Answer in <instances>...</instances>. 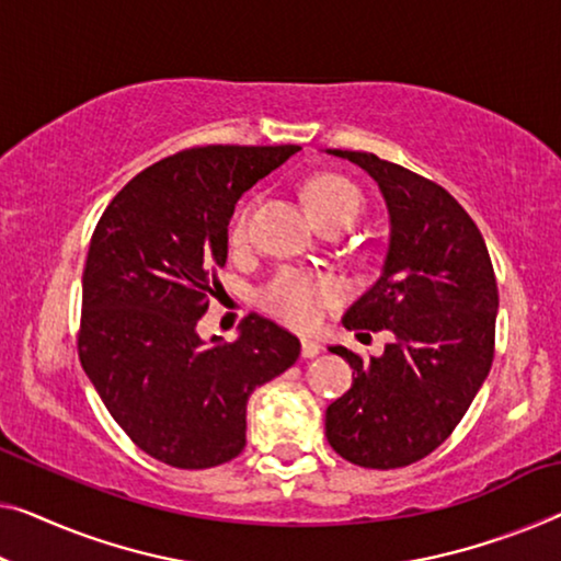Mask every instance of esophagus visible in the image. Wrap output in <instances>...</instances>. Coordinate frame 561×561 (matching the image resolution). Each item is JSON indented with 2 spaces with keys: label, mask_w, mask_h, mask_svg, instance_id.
Listing matches in <instances>:
<instances>
[{
  "label": "esophagus",
  "mask_w": 561,
  "mask_h": 561,
  "mask_svg": "<svg viewBox=\"0 0 561 561\" xmlns=\"http://www.w3.org/2000/svg\"><path fill=\"white\" fill-rule=\"evenodd\" d=\"M320 350H322V345L317 340H309V337L302 340V357H307V360H309V357L320 355Z\"/></svg>",
  "instance_id": "esophagus-1"
}]
</instances>
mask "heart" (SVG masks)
I'll list each match as a JSON object with an SVG mask.
<instances>
[{
    "mask_svg": "<svg viewBox=\"0 0 561 561\" xmlns=\"http://www.w3.org/2000/svg\"><path fill=\"white\" fill-rule=\"evenodd\" d=\"M307 204L314 219L322 224L350 219L363 208V194L353 181L337 173H324L307 186ZM254 204L241 206L229 227V244L247 249L252 239ZM342 297L340 282L330 274H314L302 270H282L266 282L262 289V305L270 314L297 330H309L320 322L322 312Z\"/></svg>",
    "mask_w": 561,
    "mask_h": 561,
    "instance_id": "b5f03b06",
    "label": "heart"
}]
</instances>
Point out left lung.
Instances as JSON below:
<instances>
[{
    "label": "left lung",
    "instance_id": "obj_1",
    "mask_svg": "<svg viewBox=\"0 0 561 561\" xmlns=\"http://www.w3.org/2000/svg\"><path fill=\"white\" fill-rule=\"evenodd\" d=\"M347 158L378 181L390 211L380 279L342 317L347 330H390L380 357L330 347L353 367V388L324 415L345 461L403 468L446 440L494 363L499 289L486 241L466 208L403 165L365 150Z\"/></svg>",
    "mask_w": 561,
    "mask_h": 561
}]
</instances>
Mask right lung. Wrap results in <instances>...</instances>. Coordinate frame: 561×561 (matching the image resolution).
<instances>
[{"label": "right lung", "instance_id": "add662e5", "mask_svg": "<svg viewBox=\"0 0 561 561\" xmlns=\"http://www.w3.org/2000/svg\"><path fill=\"white\" fill-rule=\"evenodd\" d=\"M299 146H196L148 165L107 204L82 272L78 355L107 413L173 468L247 446V403L297 363L299 340L252 312L237 342L196 324L227 264L239 196Z\"/></svg>", "mask_w": 561, "mask_h": 561}]
</instances>
